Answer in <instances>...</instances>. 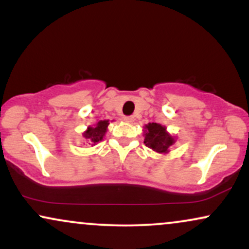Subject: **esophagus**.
<instances>
[{"label": "esophagus", "instance_id": "1", "mask_svg": "<svg viewBox=\"0 0 249 249\" xmlns=\"http://www.w3.org/2000/svg\"><path fill=\"white\" fill-rule=\"evenodd\" d=\"M124 121L127 122V123H132V122H134V117H133V116H125Z\"/></svg>", "mask_w": 249, "mask_h": 249}]
</instances>
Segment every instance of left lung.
Returning <instances> with one entry per match:
<instances>
[{
	"label": "left lung",
	"instance_id": "1",
	"mask_svg": "<svg viewBox=\"0 0 249 249\" xmlns=\"http://www.w3.org/2000/svg\"><path fill=\"white\" fill-rule=\"evenodd\" d=\"M143 135V142L146 143V146L160 154L168 153L169 147L175 143V138H172L166 132V127L157 123H149L144 125Z\"/></svg>",
	"mask_w": 249,
	"mask_h": 249
}]
</instances>
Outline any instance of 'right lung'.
<instances>
[{"instance_id":"1","label":"right lung","mask_w":249,"mask_h":249,"mask_svg":"<svg viewBox=\"0 0 249 249\" xmlns=\"http://www.w3.org/2000/svg\"><path fill=\"white\" fill-rule=\"evenodd\" d=\"M109 121H100L95 126H89L83 133V137L87 140L88 143L96 144L99 141H101L105 137L107 128H108Z\"/></svg>"}]
</instances>
